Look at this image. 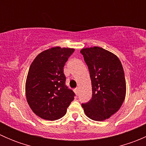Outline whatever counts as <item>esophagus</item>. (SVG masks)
I'll list each match as a JSON object with an SVG mask.
<instances>
[{
	"label": "esophagus",
	"instance_id": "obj_1",
	"mask_svg": "<svg viewBox=\"0 0 146 146\" xmlns=\"http://www.w3.org/2000/svg\"><path fill=\"white\" fill-rule=\"evenodd\" d=\"M74 91H75V92H76V95H78V92H79V88H75Z\"/></svg>",
	"mask_w": 146,
	"mask_h": 146
}]
</instances>
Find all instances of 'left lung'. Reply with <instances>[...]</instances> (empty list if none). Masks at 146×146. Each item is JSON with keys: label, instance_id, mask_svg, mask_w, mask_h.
<instances>
[{"label": "left lung", "instance_id": "8db88e82", "mask_svg": "<svg viewBox=\"0 0 146 146\" xmlns=\"http://www.w3.org/2000/svg\"><path fill=\"white\" fill-rule=\"evenodd\" d=\"M80 53L89 69L92 90V99L82 107L87 117L102 121L117 112L125 100L122 64L115 54L102 47L82 48Z\"/></svg>", "mask_w": 146, "mask_h": 146}]
</instances>
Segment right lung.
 Wrapping results in <instances>:
<instances>
[{
	"label": "right lung",
	"instance_id": "obj_1",
	"mask_svg": "<svg viewBox=\"0 0 146 146\" xmlns=\"http://www.w3.org/2000/svg\"><path fill=\"white\" fill-rule=\"evenodd\" d=\"M75 51L54 46L38 54L32 61L25 82L28 104L36 115L46 120L63 117L75 94L65 85L64 66Z\"/></svg>",
	"mask_w": 146,
	"mask_h": 146
}]
</instances>
